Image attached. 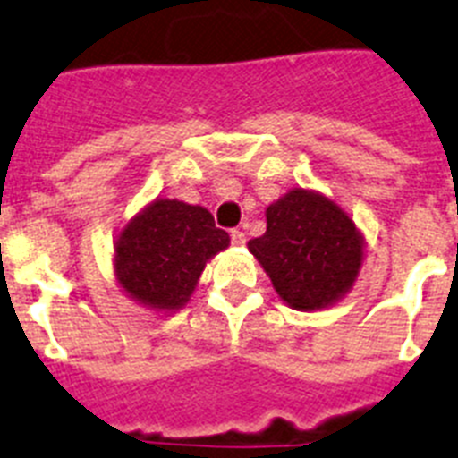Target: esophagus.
<instances>
[{
  "label": "esophagus",
  "instance_id": "obj_1",
  "mask_svg": "<svg viewBox=\"0 0 458 458\" xmlns=\"http://www.w3.org/2000/svg\"><path fill=\"white\" fill-rule=\"evenodd\" d=\"M245 241H248L245 232H241V229H233V232H232V242H233V245H238V248H241V245H245Z\"/></svg>",
  "mask_w": 458,
  "mask_h": 458
}]
</instances>
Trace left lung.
Returning <instances> with one entry per match:
<instances>
[{
	"label": "left lung",
	"mask_w": 458,
	"mask_h": 458,
	"mask_svg": "<svg viewBox=\"0 0 458 458\" xmlns=\"http://www.w3.org/2000/svg\"><path fill=\"white\" fill-rule=\"evenodd\" d=\"M266 233L248 242L282 301L314 311L353 289L365 238L349 213L321 192L293 188L266 208Z\"/></svg>",
	"instance_id": "left-lung-1"
}]
</instances>
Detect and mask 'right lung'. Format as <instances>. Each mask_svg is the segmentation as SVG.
Instances as JSON below:
<instances>
[{
  "label": "right lung",
  "instance_id": "right-lung-1",
  "mask_svg": "<svg viewBox=\"0 0 458 458\" xmlns=\"http://www.w3.org/2000/svg\"><path fill=\"white\" fill-rule=\"evenodd\" d=\"M226 248L229 233L204 206L156 199L116 236V282L148 310L176 311L190 301L206 261Z\"/></svg>",
  "mask_w": 458,
  "mask_h": 458
}]
</instances>
